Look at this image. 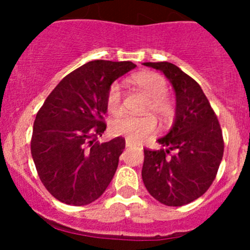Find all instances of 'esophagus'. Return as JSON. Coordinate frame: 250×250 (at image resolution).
<instances>
[{"instance_id":"34e87169","label":"esophagus","mask_w":250,"mask_h":250,"mask_svg":"<svg viewBox=\"0 0 250 250\" xmlns=\"http://www.w3.org/2000/svg\"><path fill=\"white\" fill-rule=\"evenodd\" d=\"M125 146H127V147H133V146H137V144L133 143V141L129 139H125Z\"/></svg>"}]
</instances>
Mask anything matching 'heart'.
I'll return each mask as SVG.
<instances>
[{
  "label": "heart",
  "instance_id": "obj_1",
  "mask_svg": "<svg viewBox=\"0 0 250 250\" xmlns=\"http://www.w3.org/2000/svg\"><path fill=\"white\" fill-rule=\"evenodd\" d=\"M132 82L148 98L146 111H151L163 120L172 115L173 105L166 97L168 84L165 77L156 72H139L132 77ZM106 106L107 110L115 115L122 111V89L118 83H113L110 87L106 98ZM111 129L115 134L123 135L127 139L140 141L155 132L156 121L150 115L141 117L121 115L112 121Z\"/></svg>",
  "mask_w": 250,
  "mask_h": 250
}]
</instances>
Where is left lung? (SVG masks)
I'll return each instance as SVG.
<instances>
[{"label":"left lung","mask_w":250,"mask_h":250,"mask_svg":"<svg viewBox=\"0 0 250 250\" xmlns=\"http://www.w3.org/2000/svg\"><path fill=\"white\" fill-rule=\"evenodd\" d=\"M160 70L175 93L172 128L158 139L163 147L144 150V185L158 202L169 207L191 203L215 179L224 155L220 125L202 88L193 78L168 62H144Z\"/></svg>","instance_id":"1"}]
</instances>
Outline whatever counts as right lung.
<instances>
[{
	"label": "right lung",
	"mask_w": 250,
	"mask_h": 250,
	"mask_svg": "<svg viewBox=\"0 0 250 250\" xmlns=\"http://www.w3.org/2000/svg\"><path fill=\"white\" fill-rule=\"evenodd\" d=\"M137 65L94 60L58 83L36 115L31 155L44 188L70 206L94 202L115 175L125 140L100 144L109 89Z\"/></svg>",
	"instance_id": "add662e5"
}]
</instances>
